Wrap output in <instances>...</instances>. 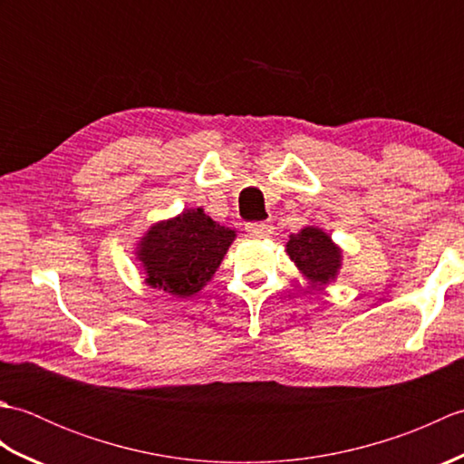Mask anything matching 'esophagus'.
I'll return each mask as SVG.
<instances>
[{
	"label": "esophagus",
	"instance_id": "obj_1",
	"mask_svg": "<svg viewBox=\"0 0 464 464\" xmlns=\"http://www.w3.org/2000/svg\"><path fill=\"white\" fill-rule=\"evenodd\" d=\"M247 231L253 235V237H269L273 233V225L267 221H253L247 225Z\"/></svg>",
	"mask_w": 464,
	"mask_h": 464
}]
</instances>
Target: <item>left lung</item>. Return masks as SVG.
<instances>
[{
  "label": "left lung",
  "mask_w": 464,
  "mask_h": 464,
  "mask_svg": "<svg viewBox=\"0 0 464 464\" xmlns=\"http://www.w3.org/2000/svg\"><path fill=\"white\" fill-rule=\"evenodd\" d=\"M289 257L313 283H329L341 267V251L327 233L317 227H304L289 237Z\"/></svg>",
  "instance_id": "obj_1"
}]
</instances>
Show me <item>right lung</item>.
Returning a JSON list of instances; mask_svg holds the SVG:
<instances>
[{"label":"right lung","instance_id":"obj_1","mask_svg":"<svg viewBox=\"0 0 464 464\" xmlns=\"http://www.w3.org/2000/svg\"><path fill=\"white\" fill-rule=\"evenodd\" d=\"M233 239L235 231L217 225L201 209H187L153 225L137 255L151 287L189 297L213 277Z\"/></svg>","mask_w":464,"mask_h":464}]
</instances>
